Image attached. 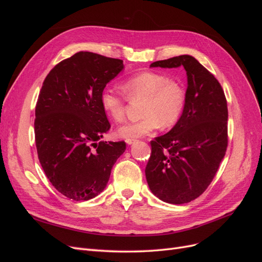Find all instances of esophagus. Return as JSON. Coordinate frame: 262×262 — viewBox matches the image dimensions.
I'll return each mask as SVG.
<instances>
[{"label":"esophagus","mask_w":262,"mask_h":262,"mask_svg":"<svg viewBox=\"0 0 262 262\" xmlns=\"http://www.w3.org/2000/svg\"><path fill=\"white\" fill-rule=\"evenodd\" d=\"M137 140H133V139H129V140H125V142H126V144L128 145H131V144H133L134 142H136Z\"/></svg>","instance_id":"34e87169"}]
</instances>
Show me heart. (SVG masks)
Instances as JSON below:
<instances>
[{"label":"heart","mask_w":262,"mask_h":262,"mask_svg":"<svg viewBox=\"0 0 262 262\" xmlns=\"http://www.w3.org/2000/svg\"><path fill=\"white\" fill-rule=\"evenodd\" d=\"M132 101H143L139 121L119 126L116 134L121 139H137L160 128L175 125L186 106L184 85L167 75L155 71H145L129 77L122 84ZM100 105L105 114L115 121L123 120L125 97L113 89H105L100 94Z\"/></svg>","instance_id":"heart-1"}]
</instances>
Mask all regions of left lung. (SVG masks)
Listing matches in <instances>:
<instances>
[{"mask_svg": "<svg viewBox=\"0 0 262 262\" xmlns=\"http://www.w3.org/2000/svg\"><path fill=\"white\" fill-rule=\"evenodd\" d=\"M150 68L184 67L186 106L173 128L150 141L147 185L158 199L184 204L209 187L227 147V102L221 84L191 55L156 61Z\"/></svg>", "mask_w": 262, "mask_h": 262, "instance_id": "1", "label": "left lung"}]
</instances>
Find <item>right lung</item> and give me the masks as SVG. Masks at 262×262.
Listing matches in <instances>:
<instances>
[{"label":"right lung","instance_id":"obj_1","mask_svg":"<svg viewBox=\"0 0 262 262\" xmlns=\"http://www.w3.org/2000/svg\"><path fill=\"white\" fill-rule=\"evenodd\" d=\"M123 68L122 60L81 51L45 78L36 105L37 153L52 186L69 199L98 195L125 150L123 141H100L110 129L100 94Z\"/></svg>","mask_w":262,"mask_h":262}]
</instances>
